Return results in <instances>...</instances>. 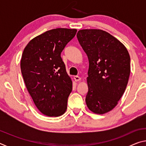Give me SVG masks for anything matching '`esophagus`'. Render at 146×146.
<instances>
[{
  "mask_svg": "<svg viewBox=\"0 0 146 146\" xmlns=\"http://www.w3.org/2000/svg\"><path fill=\"white\" fill-rule=\"evenodd\" d=\"M74 79H75V80L76 81V82H78V81L80 80V76H74Z\"/></svg>",
  "mask_w": 146,
  "mask_h": 146,
  "instance_id": "obj_1",
  "label": "esophagus"
}]
</instances>
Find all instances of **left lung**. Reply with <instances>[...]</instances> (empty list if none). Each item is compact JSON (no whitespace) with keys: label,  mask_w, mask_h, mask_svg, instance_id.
<instances>
[{"label":"left lung","mask_w":146,"mask_h":146,"mask_svg":"<svg viewBox=\"0 0 146 146\" xmlns=\"http://www.w3.org/2000/svg\"><path fill=\"white\" fill-rule=\"evenodd\" d=\"M76 36L89 60L86 104L97 114L108 113L117 105L126 88L129 53L119 40L101 29H82Z\"/></svg>","instance_id":"8db88e82"}]
</instances>
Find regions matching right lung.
<instances>
[{
    "label": "right lung",
    "instance_id": "1",
    "mask_svg": "<svg viewBox=\"0 0 146 146\" xmlns=\"http://www.w3.org/2000/svg\"><path fill=\"white\" fill-rule=\"evenodd\" d=\"M75 29L56 28L40 35L24 49L21 69L35 104L48 117H58L67 109L72 81L60 54L75 36Z\"/></svg>",
    "mask_w": 146,
    "mask_h": 146
}]
</instances>
